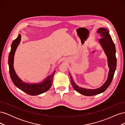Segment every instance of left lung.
Returning <instances> with one entry per match:
<instances>
[{"label": "left lung", "instance_id": "left-lung-1", "mask_svg": "<svg viewBox=\"0 0 125 125\" xmlns=\"http://www.w3.org/2000/svg\"><path fill=\"white\" fill-rule=\"evenodd\" d=\"M97 32L99 33L102 37V38L99 40V42L107 57L109 70L106 81L100 88L96 89H86L78 86L74 82L71 75L69 74L71 84L73 87L74 89L79 93L85 96L95 95L104 92L111 84L116 68L117 59L116 57L115 45L109 34L108 30L107 29L101 28L98 29Z\"/></svg>", "mask_w": 125, "mask_h": 125}]
</instances>
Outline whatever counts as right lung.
I'll use <instances>...</instances> for the list:
<instances>
[{
  "instance_id": "add662e5",
  "label": "right lung",
  "mask_w": 125,
  "mask_h": 125,
  "mask_svg": "<svg viewBox=\"0 0 125 125\" xmlns=\"http://www.w3.org/2000/svg\"><path fill=\"white\" fill-rule=\"evenodd\" d=\"M21 41V35L19 34L16 39H15L11 44V51L9 54L8 65L9 68V73L10 77L13 84L18 88L20 89L22 91L30 95H37L46 92L52 86V79L56 71L55 70L52 73L45 79L42 82L40 83L29 84L22 81L18 77L13 68V58L15 52L19 44Z\"/></svg>"
}]
</instances>
